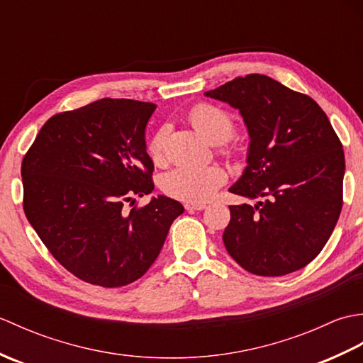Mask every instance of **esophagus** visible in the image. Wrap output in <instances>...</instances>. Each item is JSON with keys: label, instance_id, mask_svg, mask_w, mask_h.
<instances>
[{"label": "esophagus", "instance_id": "1", "mask_svg": "<svg viewBox=\"0 0 363 363\" xmlns=\"http://www.w3.org/2000/svg\"><path fill=\"white\" fill-rule=\"evenodd\" d=\"M186 209L194 212V211H204L206 209V204H186Z\"/></svg>", "mask_w": 363, "mask_h": 363}]
</instances>
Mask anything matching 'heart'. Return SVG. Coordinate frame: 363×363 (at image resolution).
Here are the masks:
<instances>
[{
    "mask_svg": "<svg viewBox=\"0 0 363 363\" xmlns=\"http://www.w3.org/2000/svg\"><path fill=\"white\" fill-rule=\"evenodd\" d=\"M189 121L211 143H218L221 156L229 157L235 152L234 145L229 143V138L235 133V121L225 109L209 103H199L190 109ZM167 137L168 128L160 126L146 143V152L156 165L165 162ZM225 182L226 173L218 165L176 167L160 176L159 186L165 195L195 204L211 199L215 190Z\"/></svg>",
    "mask_w": 363,
    "mask_h": 363,
    "instance_id": "heart-1",
    "label": "heart"
}]
</instances>
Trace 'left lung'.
I'll return each mask as SVG.
<instances>
[{"instance_id":"1","label":"left lung","mask_w":363,"mask_h":363,"mask_svg":"<svg viewBox=\"0 0 363 363\" xmlns=\"http://www.w3.org/2000/svg\"><path fill=\"white\" fill-rule=\"evenodd\" d=\"M204 95L240 111L251 137L248 167L229 191L257 204L229 206V256L257 276L311 264L343 206L345 152L328 115L309 95L257 73Z\"/></svg>"}]
</instances>
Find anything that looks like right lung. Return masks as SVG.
Listing matches in <instances>:
<instances>
[{
    "label": "right lung",
    "instance_id": "add662e5",
    "mask_svg": "<svg viewBox=\"0 0 363 363\" xmlns=\"http://www.w3.org/2000/svg\"><path fill=\"white\" fill-rule=\"evenodd\" d=\"M156 104L104 98L52 115L21 162L23 211L60 265L115 289L142 277L184 212L157 196L145 128Z\"/></svg>",
    "mask_w": 363,
    "mask_h": 363
}]
</instances>
